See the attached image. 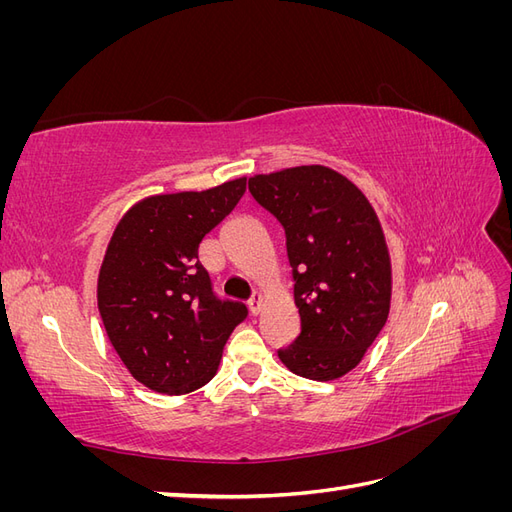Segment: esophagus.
Listing matches in <instances>:
<instances>
[{"label": "esophagus", "instance_id": "1", "mask_svg": "<svg viewBox=\"0 0 512 512\" xmlns=\"http://www.w3.org/2000/svg\"><path fill=\"white\" fill-rule=\"evenodd\" d=\"M260 303H262V294H260V292H254L252 297H250V301H247V307H250V314H252V316L260 314Z\"/></svg>", "mask_w": 512, "mask_h": 512}]
</instances>
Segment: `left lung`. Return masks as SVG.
<instances>
[{"label":"left lung","instance_id":"8db88e82","mask_svg":"<svg viewBox=\"0 0 512 512\" xmlns=\"http://www.w3.org/2000/svg\"><path fill=\"white\" fill-rule=\"evenodd\" d=\"M247 188L286 232L301 333L277 356L309 380L348 374L391 307V260L376 211L352 181L327 166L256 175Z\"/></svg>","mask_w":512,"mask_h":512}]
</instances>
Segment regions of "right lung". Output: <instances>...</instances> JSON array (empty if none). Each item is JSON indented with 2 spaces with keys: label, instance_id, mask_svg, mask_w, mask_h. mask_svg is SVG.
Masks as SVG:
<instances>
[{
  "label": "right lung",
  "instance_id": "1",
  "mask_svg": "<svg viewBox=\"0 0 512 512\" xmlns=\"http://www.w3.org/2000/svg\"><path fill=\"white\" fill-rule=\"evenodd\" d=\"M245 179L205 192L153 196L117 224L98 277L104 329L130 374L164 395L207 384L226 339L247 318L218 297L198 247L237 207Z\"/></svg>",
  "mask_w": 512,
  "mask_h": 512
}]
</instances>
